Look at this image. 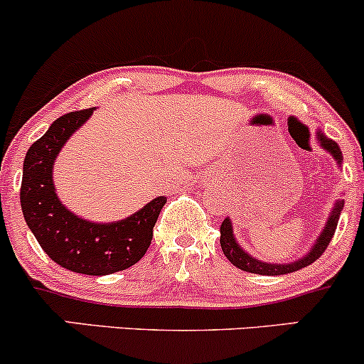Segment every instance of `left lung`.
Masks as SVG:
<instances>
[{
  "label": "left lung",
  "mask_w": 364,
  "mask_h": 364,
  "mask_svg": "<svg viewBox=\"0 0 364 364\" xmlns=\"http://www.w3.org/2000/svg\"><path fill=\"white\" fill-rule=\"evenodd\" d=\"M316 144L320 145L325 152H328L333 157V161L337 162V166L342 168V152L341 147L333 140H330L321 129H316ZM344 208V200L337 198L333 207L330 208V214L327 217V223H325L323 229L320 231V235L316 236L315 243L311 245V248L308 250V253H304L298 260H292L289 263H272V262H263L258 260L257 257H253L252 253H248L243 246L240 245L237 237L235 236V229H232V220L231 217H225L220 224V248L228 260L237 269L245 270V272L252 274H260V275H284L296 272V270L304 269V267L311 265L316 258L321 257V253L325 252L330 240H332L333 232H336L337 223H339V215Z\"/></svg>",
  "instance_id": "8db88e82"
}]
</instances>
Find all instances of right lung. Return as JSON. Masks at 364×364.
<instances>
[{"label":"right lung","instance_id":"1","mask_svg":"<svg viewBox=\"0 0 364 364\" xmlns=\"http://www.w3.org/2000/svg\"><path fill=\"white\" fill-rule=\"evenodd\" d=\"M92 112L94 107L61 116L32 144L25 154L20 203L28 229L53 262L77 274L109 275L135 265L147 252L166 196L112 223L87 220L63 205L53 179L54 162Z\"/></svg>","mask_w":364,"mask_h":364}]
</instances>
